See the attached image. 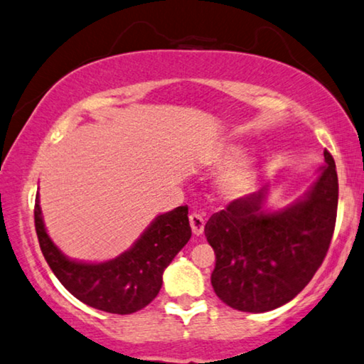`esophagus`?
Segmentation results:
<instances>
[{"mask_svg": "<svg viewBox=\"0 0 364 364\" xmlns=\"http://www.w3.org/2000/svg\"><path fill=\"white\" fill-rule=\"evenodd\" d=\"M188 220H190V226H192V232L195 234V236H200V234H203V229H205L203 215H200V213H197V211H193V213H190Z\"/></svg>", "mask_w": 364, "mask_h": 364, "instance_id": "1", "label": "esophagus"}]
</instances>
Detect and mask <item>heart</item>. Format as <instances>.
Segmentation results:
<instances>
[{
	"label": "heart",
	"mask_w": 364,
	"mask_h": 364,
	"mask_svg": "<svg viewBox=\"0 0 364 364\" xmlns=\"http://www.w3.org/2000/svg\"><path fill=\"white\" fill-rule=\"evenodd\" d=\"M240 154L239 146H229L225 151H221V154L218 156V161L220 163H228V161L236 159ZM254 169L252 164L249 161H239V163H234L231 167L223 172L218 178V187H220V192L223 197L226 198H239L242 197L244 193H247L250 187L254 183Z\"/></svg>",
	"instance_id": "heart-1"
}]
</instances>
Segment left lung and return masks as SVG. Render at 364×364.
Listing matches in <instances>:
<instances>
[{"mask_svg": "<svg viewBox=\"0 0 364 364\" xmlns=\"http://www.w3.org/2000/svg\"><path fill=\"white\" fill-rule=\"evenodd\" d=\"M326 166L303 198L265 211L268 188L245 195L218 211L205 225L215 250L211 284L218 298L244 312H267L303 291L326 259L338 205L335 161Z\"/></svg>", "mask_w": 364, "mask_h": 364, "instance_id": "1", "label": "left lung"}]
</instances>
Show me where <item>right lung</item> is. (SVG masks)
Masks as SVG:
<instances>
[{"label":"right lung","instance_id":"1","mask_svg":"<svg viewBox=\"0 0 364 364\" xmlns=\"http://www.w3.org/2000/svg\"><path fill=\"white\" fill-rule=\"evenodd\" d=\"M188 206L159 215L130 249L100 264L66 257L53 244L42 220L38 195L33 221L41 250L55 277L81 303L110 314H133L146 307L163 287V273L192 236Z\"/></svg>","mask_w":364,"mask_h":364}]
</instances>
